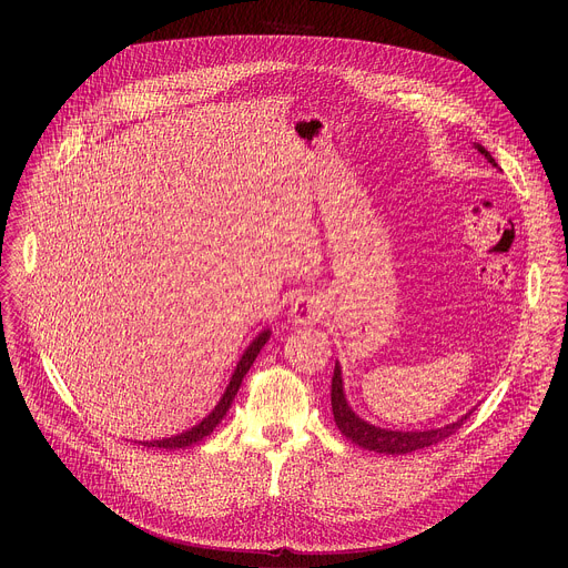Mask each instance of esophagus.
Returning <instances> with one entry per match:
<instances>
[{"mask_svg": "<svg viewBox=\"0 0 568 568\" xmlns=\"http://www.w3.org/2000/svg\"><path fill=\"white\" fill-rule=\"evenodd\" d=\"M321 303L310 296V294H301L294 303H292V310H290V318L294 323H314L321 318Z\"/></svg>", "mask_w": 568, "mask_h": 568, "instance_id": "obj_1", "label": "esophagus"}]
</instances>
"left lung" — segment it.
<instances>
[{
    "label": "left lung",
    "instance_id": "obj_1",
    "mask_svg": "<svg viewBox=\"0 0 568 568\" xmlns=\"http://www.w3.org/2000/svg\"><path fill=\"white\" fill-rule=\"evenodd\" d=\"M478 152L485 154V159L490 164L497 166V161L493 159V154L485 150L483 145H478ZM331 399H333V414H335V423L339 427V432L353 440L355 445L371 449V452H379V454H412L432 445H438L443 440H447L449 436H454L471 416V412L467 416H463L458 423H452L447 427L440 429H429V432H390V429H379L375 425L364 423L359 416H355L351 412V407L346 404L344 397V386H342V371L339 366H335V375H333V390H331Z\"/></svg>",
    "mask_w": 568,
    "mask_h": 568
}]
</instances>
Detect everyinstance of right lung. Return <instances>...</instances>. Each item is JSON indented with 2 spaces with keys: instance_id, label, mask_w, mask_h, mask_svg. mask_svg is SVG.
I'll return each instance as SVG.
<instances>
[{
  "instance_id": "add662e5",
  "label": "right lung",
  "mask_w": 568,
  "mask_h": 568,
  "mask_svg": "<svg viewBox=\"0 0 568 568\" xmlns=\"http://www.w3.org/2000/svg\"><path fill=\"white\" fill-rule=\"evenodd\" d=\"M267 339H270V331H263V333L254 339V344L245 351V355H242V359H240V364H237V368H235V373H233V377H231V382H229V386H226V393H224L222 399L217 402V407H215L200 425H195L193 429H189V432H184V434H180V436L161 438V440H150V443L145 440L143 445H145V447L180 449V447H191V445H195L197 440L206 438V436L220 425V420L226 416V412H229V407H231V402H233V397H235V393H237V388H240V384H242V377L247 375V371H250L252 364L256 362V357H258L261 348L267 344Z\"/></svg>"
}]
</instances>
